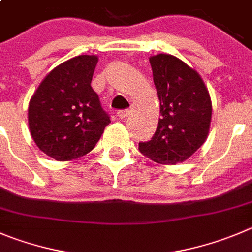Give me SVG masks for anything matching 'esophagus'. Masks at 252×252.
I'll return each mask as SVG.
<instances>
[{
	"mask_svg": "<svg viewBox=\"0 0 252 252\" xmlns=\"http://www.w3.org/2000/svg\"><path fill=\"white\" fill-rule=\"evenodd\" d=\"M128 115H129V110L128 109H122V110H118V112H117V117H118L119 119L126 118Z\"/></svg>",
	"mask_w": 252,
	"mask_h": 252,
	"instance_id": "obj_1",
	"label": "esophagus"
}]
</instances>
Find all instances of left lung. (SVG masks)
<instances>
[{"mask_svg": "<svg viewBox=\"0 0 252 252\" xmlns=\"http://www.w3.org/2000/svg\"><path fill=\"white\" fill-rule=\"evenodd\" d=\"M155 88L160 100L158 128L139 150L159 164L174 165L187 160L208 137L211 100L196 70L171 55L150 57Z\"/></svg>", "mask_w": 252, "mask_h": 252, "instance_id": "1", "label": "left lung"}]
</instances>
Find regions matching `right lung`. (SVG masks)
<instances>
[{
    "instance_id": "right-lung-1",
    "label": "right lung",
    "mask_w": 252,
    "mask_h": 252,
    "mask_svg": "<svg viewBox=\"0 0 252 252\" xmlns=\"http://www.w3.org/2000/svg\"><path fill=\"white\" fill-rule=\"evenodd\" d=\"M97 56H77L52 69L31 98L28 124L37 147L72 160L91 152L110 117L91 86Z\"/></svg>"
}]
</instances>
